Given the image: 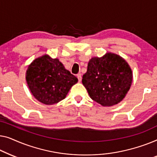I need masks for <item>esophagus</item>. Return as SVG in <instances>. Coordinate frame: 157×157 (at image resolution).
I'll use <instances>...</instances> for the list:
<instances>
[{
  "label": "esophagus",
  "instance_id": "34e87169",
  "mask_svg": "<svg viewBox=\"0 0 157 157\" xmlns=\"http://www.w3.org/2000/svg\"><path fill=\"white\" fill-rule=\"evenodd\" d=\"M77 78H78V81L79 82H80L82 81V75H81V74H78L77 75Z\"/></svg>",
  "mask_w": 157,
  "mask_h": 157
}]
</instances>
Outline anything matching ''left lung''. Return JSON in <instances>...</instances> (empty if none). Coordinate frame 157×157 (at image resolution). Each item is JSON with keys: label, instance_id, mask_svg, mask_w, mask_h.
Here are the masks:
<instances>
[{"label": "left lung", "instance_id": "left-lung-1", "mask_svg": "<svg viewBox=\"0 0 157 157\" xmlns=\"http://www.w3.org/2000/svg\"><path fill=\"white\" fill-rule=\"evenodd\" d=\"M132 77V69L124 59L107 52L90 59L82 82L92 100L103 107H111L125 98Z\"/></svg>", "mask_w": 157, "mask_h": 157}]
</instances>
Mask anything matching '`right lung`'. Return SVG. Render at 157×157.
<instances>
[{
    "instance_id": "add662e5",
    "label": "right lung",
    "mask_w": 157,
    "mask_h": 157,
    "mask_svg": "<svg viewBox=\"0 0 157 157\" xmlns=\"http://www.w3.org/2000/svg\"><path fill=\"white\" fill-rule=\"evenodd\" d=\"M25 79L34 98L48 105L65 99L70 88L78 82L58 59H52L48 55L32 62L26 71Z\"/></svg>"
}]
</instances>
